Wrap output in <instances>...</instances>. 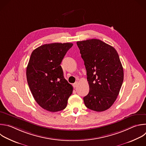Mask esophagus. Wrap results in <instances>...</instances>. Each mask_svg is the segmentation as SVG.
<instances>
[{
    "label": "esophagus",
    "instance_id": "34e87169",
    "mask_svg": "<svg viewBox=\"0 0 146 146\" xmlns=\"http://www.w3.org/2000/svg\"><path fill=\"white\" fill-rule=\"evenodd\" d=\"M77 85H78V82H76L75 83H74V84H73V88H76V87L77 86Z\"/></svg>",
    "mask_w": 146,
    "mask_h": 146
}]
</instances>
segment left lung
Masks as SVG:
<instances>
[{
    "label": "left lung",
    "mask_w": 146,
    "mask_h": 146,
    "mask_svg": "<svg viewBox=\"0 0 146 146\" xmlns=\"http://www.w3.org/2000/svg\"><path fill=\"white\" fill-rule=\"evenodd\" d=\"M86 70L89 93L83 98L85 106L102 112L109 109L119 95L123 68L115 48L98 39L78 41Z\"/></svg>",
    "instance_id": "obj_1"
}]
</instances>
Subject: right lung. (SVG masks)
<instances>
[{"instance_id":"1","label":"right lung","mask_w":146,"mask_h":146,"mask_svg":"<svg viewBox=\"0 0 146 146\" xmlns=\"http://www.w3.org/2000/svg\"><path fill=\"white\" fill-rule=\"evenodd\" d=\"M72 43L42 45L32 52L26 69L27 81L36 102L54 112L64 110L73 86L64 78L60 65Z\"/></svg>"}]
</instances>
